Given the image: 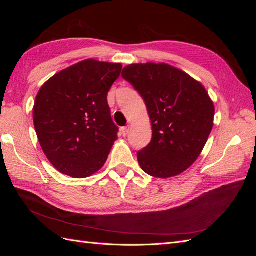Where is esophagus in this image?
Masks as SVG:
<instances>
[{"mask_svg":"<svg viewBox=\"0 0 256 256\" xmlns=\"http://www.w3.org/2000/svg\"><path fill=\"white\" fill-rule=\"evenodd\" d=\"M129 130H130V127H129V126L122 127V136H126L129 134Z\"/></svg>","mask_w":256,"mask_h":256,"instance_id":"obj_1","label":"esophagus"}]
</instances>
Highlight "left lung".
Wrapping results in <instances>:
<instances>
[{"label": "left lung", "instance_id": "left-lung-1", "mask_svg": "<svg viewBox=\"0 0 256 256\" xmlns=\"http://www.w3.org/2000/svg\"><path fill=\"white\" fill-rule=\"evenodd\" d=\"M122 76L144 99L152 122V141L138 152L142 170L158 178L180 175L194 164L212 132L214 106L208 92L164 63L131 64Z\"/></svg>", "mask_w": 256, "mask_h": 256}]
</instances>
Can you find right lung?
Returning a JSON list of instances; mask_svg holds the SVG:
<instances>
[{
	"label": "right lung",
	"instance_id": "1",
	"mask_svg": "<svg viewBox=\"0 0 256 256\" xmlns=\"http://www.w3.org/2000/svg\"><path fill=\"white\" fill-rule=\"evenodd\" d=\"M122 68V64L85 60L54 74L38 92L35 130L58 172L85 178L106 164L118 132L106 97Z\"/></svg>",
	"mask_w": 256,
	"mask_h": 256
}]
</instances>
